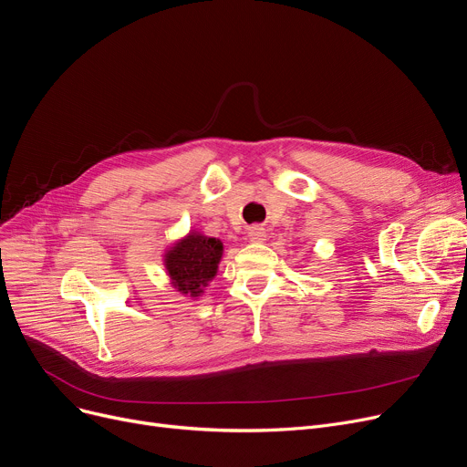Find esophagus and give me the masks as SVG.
Masks as SVG:
<instances>
[{
  "label": "esophagus",
  "instance_id": "1",
  "mask_svg": "<svg viewBox=\"0 0 467 467\" xmlns=\"http://www.w3.org/2000/svg\"><path fill=\"white\" fill-rule=\"evenodd\" d=\"M248 238L252 240V242H263L267 238V233H265V229H263L261 225H252L250 229H248Z\"/></svg>",
  "mask_w": 467,
  "mask_h": 467
}]
</instances>
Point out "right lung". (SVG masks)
<instances>
[{
	"instance_id": "obj_1",
	"label": "right lung",
	"mask_w": 467,
	"mask_h": 467,
	"mask_svg": "<svg viewBox=\"0 0 467 467\" xmlns=\"http://www.w3.org/2000/svg\"><path fill=\"white\" fill-rule=\"evenodd\" d=\"M221 254L223 244L215 238L189 234L185 240H181L166 255V267L173 286L192 297L198 296L215 276Z\"/></svg>"
}]
</instances>
